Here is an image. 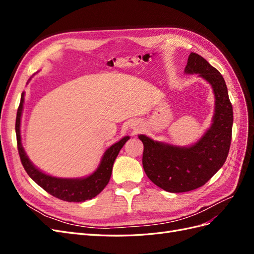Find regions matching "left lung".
<instances>
[{"label":"left lung","instance_id":"1","mask_svg":"<svg viewBox=\"0 0 254 254\" xmlns=\"http://www.w3.org/2000/svg\"><path fill=\"white\" fill-rule=\"evenodd\" d=\"M187 74H198L210 83L215 98L212 125L196 143L177 146L139 134L143 167L148 178L166 191L183 193L202 187L226 162L232 137L233 109L221 74L196 53H190Z\"/></svg>","mask_w":254,"mask_h":254}]
</instances>
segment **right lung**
<instances>
[{
    "label": "right lung",
    "mask_w": 254,
    "mask_h": 254,
    "mask_svg": "<svg viewBox=\"0 0 254 254\" xmlns=\"http://www.w3.org/2000/svg\"><path fill=\"white\" fill-rule=\"evenodd\" d=\"M24 96L25 92H23L17 112L16 134L21 162L28 176L38 186L41 187L44 190H47L49 194L61 199V200L68 202H81L90 200V199L97 196L108 184L112 174L114 161L117 159L123 146L130 139V136L126 135L119 142L111 145L104 152L101 163H99L96 171L87 177H82V178H59V177L48 175L33 164L22 146L21 117L23 111V104H24Z\"/></svg>",
    "instance_id": "obj_1"
}]
</instances>
